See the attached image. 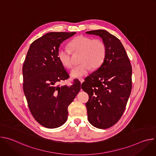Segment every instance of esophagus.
<instances>
[{
	"mask_svg": "<svg viewBox=\"0 0 156 156\" xmlns=\"http://www.w3.org/2000/svg\"><path fill=\"white\" fill-rule=\"evenodd\" d=\"M79 80H80V83H82L84 81V79H83V78H79Z\"/></svg>",
	"mask_w": 156,
	"mask_h": 156,
	"instance_id": "34e87169",
	"label": "esophagus"
}]
</instances>
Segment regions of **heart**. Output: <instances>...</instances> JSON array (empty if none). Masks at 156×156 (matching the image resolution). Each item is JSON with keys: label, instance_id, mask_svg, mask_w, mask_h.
Here are the masks:
<instances>
[{"label": "heart", "instance_id": "heart-1", "mask_svg": "<svg viewBox=\"0 0 156 156\" xmlns=\"http://www.w3.org/2000/svg\"><path fill=\"white\" fill-rule=\"evenodd\" d=\"M71 50L75 53H81L80 65L71 70L73 78H80L90 72L91 67L97 69L102 65L106 56V46L99 39H93L86 36H78L69 42ZM57 57L61 64L66 69H70L73 63L72 52L65 47H60L57 51Z\"/></svg>", "mask_w": 156, "mask_h": 156}]
</instances>
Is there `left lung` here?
<instances>
[{
	"label": "left lung",
	"instance_id": "left-lung-1",
	"mask_svg": "<svg viewBox=\"0 0 156 156\" xmlns=\"http://www.w3.org/2000/svg\"><path fill=\"white\" fill-rule=\"evenodd\" d=\"M86 33L100 36L106 46L104 62L85 78L82 90L89 95L87 119L94 126L106 129L122 116L132 87V69L120 41L104 30Z\"/></svg>",
	"mask_w": 156,
	"mask_h": 156
}]
</instances>
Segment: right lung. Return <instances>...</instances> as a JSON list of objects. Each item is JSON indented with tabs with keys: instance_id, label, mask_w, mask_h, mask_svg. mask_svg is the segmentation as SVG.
Wrapping results in <instances>:
<instances>
[{
	"instance_id": "obj_1",
	"label": "right lung",
	"mask_w": 156,
	"mask_h": 156,
	"mask_svg": "<svg viewBox=\"0 0 156 156\" xmlns=\"http://www.w3.org/2000/svg\"><path fill=\"white\" fill-rule=\"evenodd\" d=\"M76 32H51L35 40L30 47L22 72L23 91L34 119L42 126L55 128L68 118V107L80 91L81 83L60 86L69 75L60 62V44Z\"/></svg>"
}]
</instances>
